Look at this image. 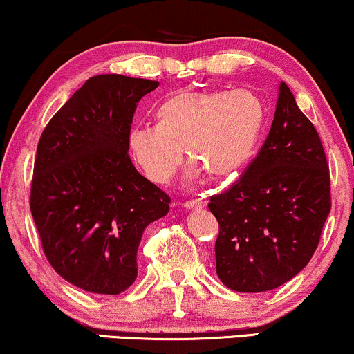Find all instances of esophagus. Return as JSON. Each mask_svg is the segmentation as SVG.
Masks as SVG:
<instances>
[{
	"label": "esophagus",
	"instance_id": "esophagus-1",
	"mask_svg": "<svg viewBox=\"0 0 354 354\" xmlns=\"http://www.w3.org/2000/svg\"><path fill=\"white\" fill-rule=\"evenodd\" d=\"M185 207L186 209H201V207H206V201L204 199H189V201L185 203Z\"/></svg>",
	"mask_w": 354,
	"mask_h": 354
}]
</instances>
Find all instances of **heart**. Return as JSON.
I'll use <instances>...</instances> for the list:
<instances>
[{
    "instance_id": "b5f03b06",
    "label": "heart",
    "mask_w": 354,
    "mask_h": 354,
    "mask_svg": "<svg viewBox=\"0 0 354 354\" xmlns=\"http://www.w3.org/2000/svg\"><path fill=\"white\" fill-rule=\"evenodd\" d=\"M263 125V104L254 92L185 91L156 110V125H133L127 135L131 160L156 185L173 178L183 147L193 163L189 174L232 176L247 163Z\"/></svg>"
}]
</instances>
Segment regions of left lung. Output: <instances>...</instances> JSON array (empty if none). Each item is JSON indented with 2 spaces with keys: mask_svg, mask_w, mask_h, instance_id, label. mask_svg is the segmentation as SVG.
Segmentation results:
<instances>
[{
  "mask_svg": "<svg viewBox=\"0 0 354 354\" xmlns=\"http://www.w3.org/2000/svg\"><path fill=\"white\" fill-rule=\"evenodd\" d=\"M207 207L219 223L216 274L231 290H274L310 262L331 209L330 169L285 82L259 155Z\"/></svg>",
  "mask_w": 354,
  "mask_h": 354,
  "instance_id": "8db88e82",
  "label": "left lung"
}]
</instances>
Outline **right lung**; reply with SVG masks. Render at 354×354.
Masks as SVG:
<instances>
[{
    "mask_svg": "<svg viewBox=\"0 0 354 354\" xmlns=\"http://www.w3.org/2000/svg\"><path fill=\"white\" fill-rule=\"evenodd\" d=\"M158 80L93 75L50 118L39 143L31 214L42 249L64 280L118 295L136 279V250L169 196L135 169L127 135Z\"/></svg>",
    "mask_w": 354,
    "mask_h": 354,
    "instance_id": "1",
    "label": "right lung"
}]
</instances>
